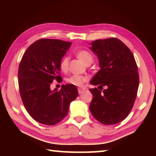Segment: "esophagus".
<instances>
[{"mask_svg":"<svg viewBox=\"0 0 156 156\" xmlns=\"http://www.w3.org/2000/svg\"><path fill=\"white\" fill-rule=\"evenodd\" d=\"M84 89H82V88H78V93H79V94H83L84 93Z\"/></svg>","mask_w":156,"mask_h":156,"instance_id":"34e87169","label":"esophagus"}]
</instances>
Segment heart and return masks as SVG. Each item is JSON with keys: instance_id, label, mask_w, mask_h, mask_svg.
Returning <instances> with one entry per match:
<instances>
[{"instance_id": "1", "label": "heart", "mask_w": 156, "mask_h": 156, "mask_svg": "<svg viewBox=\"0 0 156 156\" xmlns=\"http://www.w3.org/2000/svg\"><path fill=\"white\" fill-rule=\"evenodd\" d=\"M77 57L84 63L85 65L91 64L93 62V57L90 52L86 50H80L77 52ZM69 62V58L66 56L62 59L59 64L61 70L63 72H66L68 69V65ZM88 80L87 76H83L78 74L72 75L66 79V81L68 84L76 86V87H82L86 82Z\"/></svg>"}]
</instances>
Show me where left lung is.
<instances>
[{
    "mask_svg": "<svg viewBox=\"0 0 156 156\" xmlns=\"http://www.w3.org/2000/svg\"><path fill=\"white\" fill-rule=\"evenodd\" d=\"M90 49L98 57L101 68L90 83L105 89L89 90L93 96L89 108L101 123H119L131 112L137 93L140 78L135 58L117 38L95 40Z\"/></svg>",
    "mask_w": 156,
    "mask_h": 156,
    "instance_id": "1",
    "label": "left lung"
}]
</instances>
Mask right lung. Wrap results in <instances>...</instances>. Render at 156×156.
<instances>
[{
  "label": "right lung",
  "instance_id": "add662e5",
  "mask_svg": "<svg viewBox=\"0 0 156 156\" xmlns=\"http://www.w3.org/2000/svg\"><path fill=\"white\" fill-rule=\"evenodd\" d=\"M72 43L41 39L31 44L20 62L18 79L22 101L36 121L54 125L68 113L69 104L78 96L76 86L63 84L60 90L50 87L61 82L59 64Z\"/></svg>",
  "mask_w": 156,
  "mask_h": 156
}]
</instances>
